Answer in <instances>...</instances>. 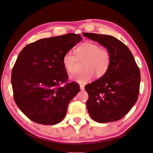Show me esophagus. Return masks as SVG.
<instances>
[{"label": "esophagus", "mask_w": 153, "mask_h": 153, "mask_svg": "<svg viewBox=\"0 0 153 153\" xmlns=\"http://www.w3.org/2000/svg\"><path fill=\"white\" fill-rule=\"evenodd\" d=\"M80 89H81V91H84L85 87L83 85H80Z\"/></svg>", "instance_id": "1"}]
</instances>
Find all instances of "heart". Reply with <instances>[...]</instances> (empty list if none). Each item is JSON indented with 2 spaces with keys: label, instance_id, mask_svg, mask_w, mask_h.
<instances>
[{
  "label": "heart",
  "instance_id": "obj_1",
  "mask_svg": "<svg viewBox=\"0 0 153 153\" xmlns=\"http://www.w3.org/2000/svg\"><path fill=\"white\" fill-rule=\"evenodd\" d=\"M75 52L77 58H86L83 64V71L77 73L73 79L79 83L91 81L95 74L97 77L103 76L107 72L111 64V55L107 49L92 42H84L77 46ZM77 58L71 51H68L62 58V64L68 73L76 72Z\"/></svg>",
  "mask_w": 153,
  "mask_h": 153
}]
</instances>
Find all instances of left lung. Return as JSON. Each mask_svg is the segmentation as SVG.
<instances>
[{"mask_svg": "<svg viewBox=\"0 0 153 153\" xmlns=\"http://www.w3.org/2000/svg\"><path fill=\"white\" fill-rule=\"evenodd\" d=\"M109 51L111 64L103 76L85 86L88 94L87 108L90 116L98 123L122 118L138 100L140 72L132 54L124 43L107 35L83 33Z\"/></svg>", "mask_w": 153, "mask_h": 153, "instance_id": "1", "label": "left lung"}]
</instances>
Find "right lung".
Instances as JSON below:
<instances>
[{"instance_id":"1","label":"right lung","mask_w":153,"mask_h":153,"mask_svg":"<svg viewBox=\"0 0 153 153\" xmlns=\"http://www.w3.org/2000/svg\"><path fill=\"white\" fill-rule=\"evenodd\" d=\"M81 39L79 34L72 33L39 39L19 53L11 73L13 98L30 120L42 125L63 120L80 88L76 82L67 83L62 58Z\"/></svg>"}]
</instances>
